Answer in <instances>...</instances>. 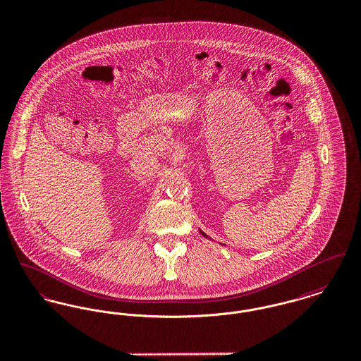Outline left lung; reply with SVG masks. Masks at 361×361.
Returning <instances> with one entry per match:
<instances>
[{
	"instance_id": "8db88e82",
	"label": "left lung",
	"mask_w": 361,
	"mask_h": 361,
	"mask_svg": "<svg viewBox=\"0 0 361 361\" xmlns=\"http://www.w3.org/2000/svg\"><path fill=\"white\" fill-rule=\"evenodd\" d=\"M200 233H202V235H204V233H203V232H202V231H200ZM204 236H206V235H204Z\"/></svg>"
}]
</instances>
